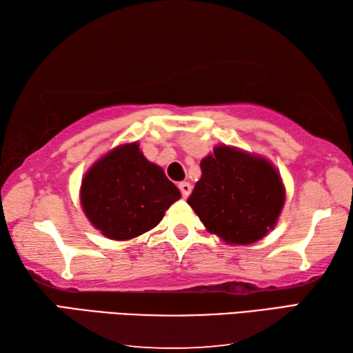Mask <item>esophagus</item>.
Listing matches in <instances>:
<instances>
[{
	"label": "esophagus",
	"mask_w": 353,
	"mask_h": 353,
	"mask_svg": "<svg viewBox=\"0 0 353 353\" xmlns=\"http://www.w3.org/2000/svg\"><path fill=\"white\" fill-rule=\"evenodd\" d=\"M178 187H179V190H181V195H183L184 198H187V196L190 195V192H192V185H190V183L183 181V183H179V184H178Z\"/></svg>",
	"instance_id": "esophagus-1"
}]
</instances>
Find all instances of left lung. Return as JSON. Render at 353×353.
I'll use <instances>...</instances> for the list:
<instances>
[{
  "mask_svg": "<svg viewBox=\"0 0 353 353\" xmlns=\"http://www.w3.org/2000/svg\"><path fill=\"white\" fill-rule=\"evenodd\" d=\"M201 172L187 203L208 232L250 245L274 228L285 187L268 160L222 145L201 161Z\"/></svg>",
  "mask_w": 353,
  "mask_h": 353,
  "instance_id": "left-lung-1",
  "label": "left lung"
}]
</instances>
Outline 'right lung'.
<instances>
[{
	"label": "right lung",
	"instance_id": "obj_1",
	"mask_svg": "<svg viewBox=\"0 0 353 353\" xmlns=\"http://www.w3.org/2000/svg\"><path fill=\"white\" fill-rule=\"evenodd\" d=\"M181 198L160 166L146 160L139 143L121 145L91 166L82 179L86 218L108 239L128 241L158 225Z\"/></svg>",
	"mask_w": 353,
	"mask_h": 353
}]
</instances>
